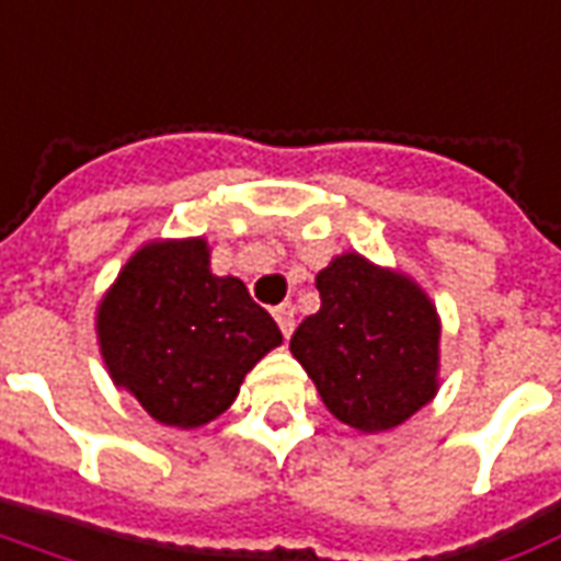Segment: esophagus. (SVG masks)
I'll return each mask as SVG.
<instances>
[{"label": "esophagus", "instance_id": "1", "mask_svg": "<svg viewBox=\"0 0 561 561\" xmlns=\"http://www.w3.org/2000/svg\"><path fill=\"white\" fill-rule=\"evenodd\" d=\"M275 320L280 331H284V337H289L293 329H296V308L293 305H280V308H275Z\"/></svg>", "mask_w": 561, "mask_h": 561}]
</instances>
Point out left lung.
I'll list each match as a JSON object with an SVG mask.
<instances>
[{"instance_id": "8db88e82", "label": "left lung", "mask_w": 561, "mask_h": 561, "mask_svg": "<svg viewBox=\"0 0 561 561\" xmlns=\"http://www.w3.org/2000/svg\"><path fill=\"white\" fill-rule=\"evenodd\" d=\"M317 289L320 310L289 350L334 419L382 433L436 398L443 320L415 277L346 251L317 275Z\"/></svg>"}]
</instances>
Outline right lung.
<instances>
[{"mask_svg":"<svg viewBox=\"0 0 561 561\" xmlns=\"http://www.w3.org/2000/svg\"><path fill=\"white\" fill-rule=\"evenodd\" d=\"M116 388L179 431L230 410L244 376L284 343L277 322L232 275H211L203 236L151 239L130 253L95 310Z\"/></svg>","mask_w":561,"mask_h":561,"instance_id":"obj_1","label":"right lung"}]
</instances>
